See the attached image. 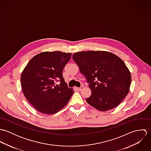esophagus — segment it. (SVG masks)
Instances as JSON below:
<instances>
[{"label":"esophagus","mask_w":151,"mask_h":151,"mask_svg":"<svg viewBox=\"0 0 151 151\" xmlns=\"http://www.w3.org/2000/svg\"><path fill=\"white\" fill-rule=\"evenodd\" d=\"M83 88H84V87H83V86H81V87H79V88H77V90H78V91H82V90L83 89Z\"/></svg>","instance_id":"esophagus-1"}]
</instances>
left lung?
I'll return each instance as SVG.
<instances>
[{
  "label": "left lung",
  "instance_id": "obj_1",
  "mask_svg": "<svg viewBox=\"0 0 151 151\" xmlns=\"http://www.w3.org/2000/svg\"><path fill=\"white\" fill-rule=\"evenodd\" d=\"M73 59L89 83L91 95L86 99L91 106L100 111L117 107L127 95L131 76L124 62L107 51L76 52Z\"/></svg>",
  "mask_w": 151,
  "mask_h": 151
}]
</instances>
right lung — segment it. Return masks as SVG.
I'll use <instances>...</instances> for the list:
<instances>
[{
    "label": "right lung",
    "instance_id": "obj_1",
    "mask_svg": "<svg viewBox=\"0 0 151 151\" xmlns=\"http://www.w3.org/2000/svg\"><path fill=\"white\" fill-rule=\"evenodd\" d=\"M71 53L43 52L33 57L21 76L23 94L38 111L53 114L66 106L74 91L67 86L62 71ZM59 80L61 84L55 83Z\"/></svg>",
    "mask_w": 151,
    "mask_h": 151
}]
</instances>
